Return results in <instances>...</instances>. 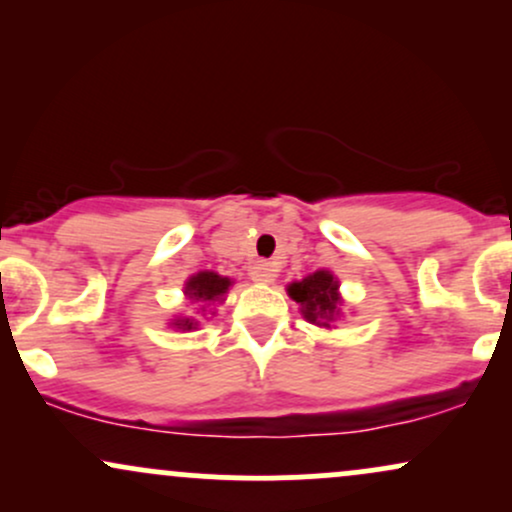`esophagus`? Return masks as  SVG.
I'll list each match as a JSON object with an SVG mask.
<instances>
[{"label":"esophagus","instance_id":"esophagus-1","mask_svg":"<svg viewBox=\"0 0 512 512\" xmlns=\"http://www.w3.org/2000/svg\"><path fill=\"white\" fill-rule=\"evenodd\" d=\"M276 276V267L272 262H255L250 267V279L255 281V284H272Z\"/></svg>","mask_w":512,"mask_h":512}]
</instances>
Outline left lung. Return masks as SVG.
<instances>
[{
	"mask_svg": "<svg viewBox=\"0 0 512 512\" xmlns=\"http://www.w3.org/2000/svg\"><path fill=\"white\" fill-rule=\"evenodd\" d=\"M291 301L298 303V310L310 325L332 330L334 322L342 317L344 298L339 293V279L330 269H317V272L303 276L301 281H291L286 286Z\"/></svg>",
	"mask_w": 512,
	"mask_h": 512,
	"instance_id": "8db88e82",
	"label": "left lung"
}]
</instances>
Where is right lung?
Segmentation results:
<instances>
[{
    "label": "right lung",
    "instance_id": "add662e5",
    "mask_svg": "<svg viewBox=\"0 0 512 512\" xmlns=\"http://www.w3.org/2000/svg\"><path fill=\"white\" fill-rule=\"evenodd\" d=\"M231 286H233V279H228V276L211 272V269H202V272L187 276L185 286H182V293H185L187 301L199 305L202 315H207L209 305L226 301V293ZM209 315L214 313L209 310ZM170 327L180 332H192L199 327V320L192 315H175L173 320H170Z\"/></svg>",
    "mask_w": 512,
    "mask_h": 512
}]
</instances>
